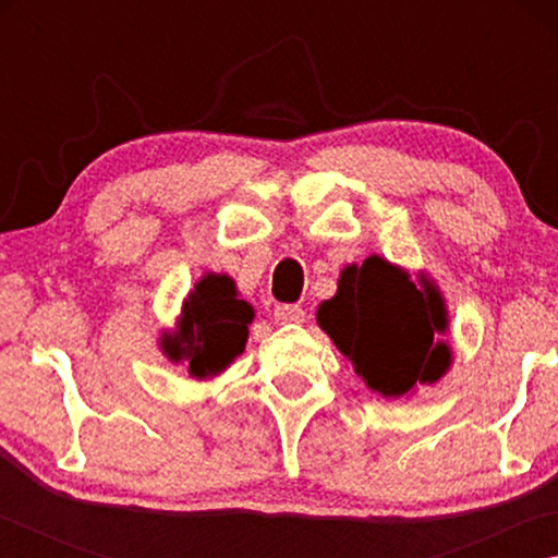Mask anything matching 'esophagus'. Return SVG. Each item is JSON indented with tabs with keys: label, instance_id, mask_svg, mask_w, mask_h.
Returning <instances> with one entry per match:
<instances>
[{
	"label": "esophagus",
	"instance_id": "1",
	"mask_svg": "<svg viewBox=\"0 0 558 558\" xmlns=\"http://www.w3.org/2000/svg\"><path fill=\"white\" fill-rule=\"evenodd\" d=\"M305 319V310L300 305H278L276 307V323L278 325H300Z\"/></svg>",
	"mask_w": 558,
	"mask_h": 558
}]
</instances>
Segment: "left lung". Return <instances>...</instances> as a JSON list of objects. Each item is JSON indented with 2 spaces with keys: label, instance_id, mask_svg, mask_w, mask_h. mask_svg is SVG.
<instances>
[{
  "label": "left lung",
  "instance_id": "obj_1",
  "mask_svg": "<svg viewBox=\"0 0 558 558\" xmlns=\"http://www.w3.org/2000/svg\"><path fill=\"white\" fill-rule=\"evenodd\" d=\"M317 325L352 362L354 374L384 399H401L418 384L448 374L452 349L442 339L450 319L446 298L426 272H411L369 256L347 266L337 292L317 307Z\"/></svg>",
  "mask_w": 558,
  "mask_h": 558
}]
</instances>
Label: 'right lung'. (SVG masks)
Segmentation results:
<instances>
[{"label": "right lung", "mask_w": 558, "mask_h": 558, "mask_svg": "<svg viewBox=\"0 0 558 558\" xmlns=\"http://www.w3.org/2000/svg\"><path fill=\"white\" fill-rule=\"evenodd\" d=\"M253 317L256 310L239 300L231 276L206 272L182 300L174 329H162L159 349L172 364H184L194 379H214L245 352Z\"/></svg>", "instance_id": "obj_1"}]
</instances>
